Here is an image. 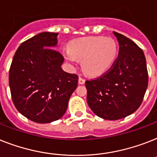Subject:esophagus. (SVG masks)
<instances>
[{
  "label": "esophagus",
  "mask_w": 157,
  "mask_h": 157,
  "mask_svg": "<svg viewBox=\"0 0 157 157\" xmlns=\"http://www.w3.org/2000/svg\"><path fill=\"white\" fill-rule=\"evenodd\" d=\"M85 82V80L82 77H79V80H78V83L80 85H84Z\"/></svg>",
  "instance_id": "34e87169"
}]
</instances>
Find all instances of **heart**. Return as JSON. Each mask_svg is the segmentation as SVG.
Instances as JSON below:
<instances>
[{
  "label": "heart",
  "instance_id": "b5f03b06",
  "mask_svg": "<svg viewBox=\"0 0 157 157\" xmlns=\"http://www.w3.org/2000/svg\"><path fill=\"white\" fill-rule=\"evenodd\" d=\"M63 56L72 65L82 60L84 72L91 76H100L109 71L115 63L118 46L112 38L90 36L74 39Z\"/></svg>",
  "mask_w": 157,
  "mask_h": 157
}]
</instances>
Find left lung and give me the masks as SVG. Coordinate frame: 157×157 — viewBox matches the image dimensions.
Instances as JSON below:
<instances>
[{
	"label": "left lung",
	"instance_id": "1",
	"mask_svg": "<svg viewBox=\"0 0 157 157\" xmlns=\"http://www.w3.org/2000/svg\"><path fill=\"white\" fill-rule=\"evenodd\" d=\"M119 44L118 56L109 71L85 81L92 111L106 120H118L140 106L148 84L144 52L132 40L113 32Z\"/></svg>",
	"mask_w": 157,
	"mask_h": 157
}]
</instances>
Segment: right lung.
<instances>
[{"label":"right lung","instance_id":"obj_1","mask_svg":"<svg viewBox=\"0 0 157 157\" xmlns=\"http://www.w3.org/2000/svg\"><path fill=\"white\" fill-rule=\"evenodd\" d=\"M58 33L43 32L17 48L9 72L13 102L28 119L38 123L58 120L65 114L78 76L64 72L63 56L53 49Z\"/></svg>","mask_w":157,"mask_h":157}]
</instances>
